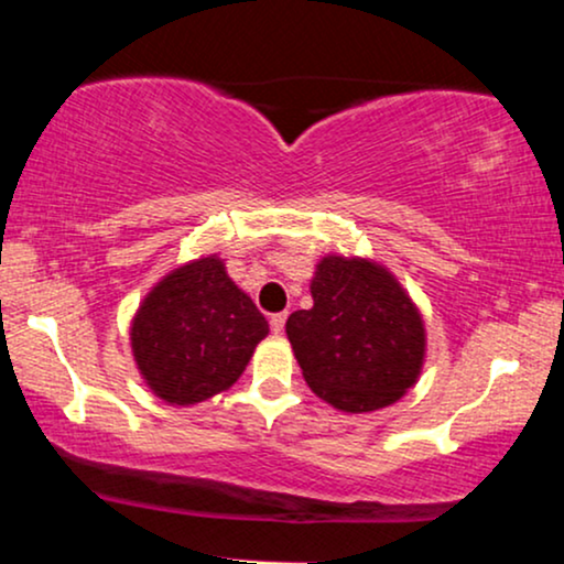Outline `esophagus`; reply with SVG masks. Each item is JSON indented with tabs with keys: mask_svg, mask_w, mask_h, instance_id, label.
Returning a JSON list of instances; mask_svg holds the SVG:
<instances>
[{
	"mask_svg": "<svg viewBox=\"0 0 564 564\" xmlns=\"http://www.w3.org/2000/svg\"><path fill=\"white\" fill-rule=\"evenodd\" d=\"M283 326H286V313H275L270 315V332L273 334H281Z\"/></svg>",
	"mask_w": 564,
	"mask_h": 564,
	"instance_id": "obj_1",
	"label": "esophagus"
}]
</instances>
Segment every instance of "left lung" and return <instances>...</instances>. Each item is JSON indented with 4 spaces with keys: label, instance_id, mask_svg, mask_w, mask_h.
Listing matches in <instances>:
<instances>
[{
    "label": "left lung",
    "instance_id": "left-lung-1",
    "mask_svg": "<svg viewBox=\"0 0 564 564\" xmlns=\"http://www.w3.org/2000/svg\"><path fill=\"white\" fill-rule=\"evenodd\" d=\"M310 294L313 307L289 315L286 336L318 398L345 413H368L416 384L424 321L384 264L328 254L315 264Z\"/></svg>",
    "mask_w": 564,
    "mask_h": 564
}]
</instances>
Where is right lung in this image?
Returning <instances> with one entry per match:
<instances>
[{"label":"right lung","mask_w":564,"mask_h":564,"mask_svg":"<svg viewBox=\"0 0 564 564\" xmlns=\"http://www.w3.org/2000/svg\"><path fill=\"white\" fill-rule=\"evenodd\" d=\"M268 321L217 254L185 262L145 294L132 318L140 377L170 405L230 390L268 336Z\"/></svg>","instance_id":"add662e5"}]
</instances>
